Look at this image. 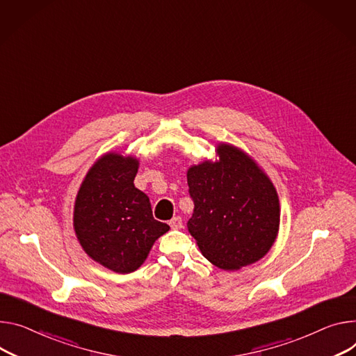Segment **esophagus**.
<instances>
[{
  "label": "esophagus",
  "instance_id": "34e87169",
  "mask_svg": "<svg viewBox=\"0 0 356 356\" xmlns=\"http://www.w3.org/2000/svg\"><path fill=\"white\" fill-rule=\"evenodd\" d=\"M169 225H170L172 229H175V230H177V229H181V227H183V221H181V217H179V216L173 217V218L169 221Z\"/></svg>",
  "mask_w": 356,
  "mask_h": 356
}]
</instances>
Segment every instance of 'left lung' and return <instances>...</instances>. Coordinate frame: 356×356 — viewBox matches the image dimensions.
Instances as JSON below:
<instances>
[{"instance_id":"8db88e82","label":"left lung","mask_w":356,"mask_h":356,"mask_svg":"<svg viewBox=\"0 0 356 356\" xmlns=\"http://www.w3.org/2000/svg\"><path fill=\"white\" fill-rule=\"evenodd\" d=\"M220 161L187 172L195 203L187 221L202 254L222 270H238L264 257L280 225V203L270 179L241 150L217 147Z\"/></svg>"}]
</instances>
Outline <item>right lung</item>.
Masks as SVG:
<instances>
[{
	"label": "right lung",
	"mask_w": 356,
	"mask_h": 356,
	"mask_svg": "<svg viewBox=\"0 0 356 356\" xmlns=\"http://www.w3.org/2000/svg\"><path fill=\"white\" fill-rule=\"evenodd\" d=\"M138 160L102 156L88 172L75 202L74 227L86 254L104 267L127 274L139 268L153 243L169 230L153 218L152 204L135 187Z\"/></svg>",
	"instance_id": "right-lung-1"
}]
</instances>
